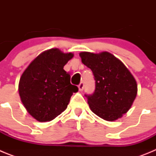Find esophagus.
<instances>
[{
	"label": "esophagus",
	"instance_id": "obj_1",
	"mask_svg": "<svg viewBox=\"0 0 156 156\" xmlns=\"http://www.w3.org/2000/svg\"><path fill=\"white\" fill-rule=\"evenodd\" d=\"M83 87H84V83H83V82H81L79 84V86H78V88H79V90L80 91H82L83 90Z\"/></svg>",
	"mask_w": 156,
	"mask_h": 156
}]
</instances>
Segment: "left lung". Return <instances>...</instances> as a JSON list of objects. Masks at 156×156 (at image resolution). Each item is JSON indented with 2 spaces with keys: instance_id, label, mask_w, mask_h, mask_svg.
<instances>
[{
  "instance_id": "obj_1",
  "label": "left lung",
  "mask_w": 156,
  "mask_h": 156,
  "mask_svg": "<svg viewBox=\"0 0 156 156\" xmlns=\"http://www.w3.org/2000/svg\"><path fill=\"white\" fill-rule=\"evenodd\" d=\"M82 62L91 69L95 90L85 94L94 113L107 121H115L130 108L137 93V84L130 72L116 57L107 51L80 52Z\"/></svg>"
}]
</instances>
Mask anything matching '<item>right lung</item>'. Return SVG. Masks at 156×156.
<instances>
[{"label": "right lung", "instance_id": "right-lung-1", "mask_svg": "<svg viewBox=\"0 0 156 156\" xmlns=\"http://www.w3.org/2000/svg\"><path fill=\"white\" fill-rule=\"evenodd\" d=\"M73 53L58 48L42 52L32 61L19 83L22 102L29 113L39 122H48L66 109L73 94L78 91L70 83V75L63 68Z\"/></svg>", "mask_w": 156, "mask_h": 156}]
</instances>
